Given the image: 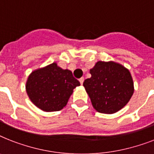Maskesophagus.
<instances>
[{"label":"esophagus","instance_id":"34e87169","mask_svg":"<svg viewBox=\"0 0 154 154\" xmlns=\"http://www.w3.org/2000/svg\"><path fill=\"white\" fill-rule=\"evenodd\" d=\"M84 81H85V79H84V77H81V78H80L79 81H80V83H81V85H83Z\"/></svg>","mask_w":154,"mask_h":154}]
</instances>
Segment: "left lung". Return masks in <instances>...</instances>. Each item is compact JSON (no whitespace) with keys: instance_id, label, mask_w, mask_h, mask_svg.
Here are the masks:
<instances>
[{"instance_id":"obj_1","label":"left lung","mask_w":154,"mask_h":154,"mask_svg":"<svg viewBox=\"0 0 154 154\" xmlns=\"http://www.w3.org/2000/svg\"><path fill=\"white\" fill-rule=\"evenodd\" d=\"M89 72L83 85L96 111L114 114L127 105L134 91L128 69L114 61H99Z\"/></svg>"}]
</instances>
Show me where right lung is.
<instances>
[{"label": "right lung", "mask_w": 154, "mask_h": 154, "mask_svg": "<svg viewBox=\"0 0 154 154\" xmlns=\"http://www.w3.org/2000/svg\"><path fill=\"white\" fill-rule=\"evenodd\" d=\"M80 82L69 69L53 62L35 69L27 77L26 92L34 105L43 112H57L66 107Z\"/></svg>", "instance_id": "add662e5"}]
</instances>
